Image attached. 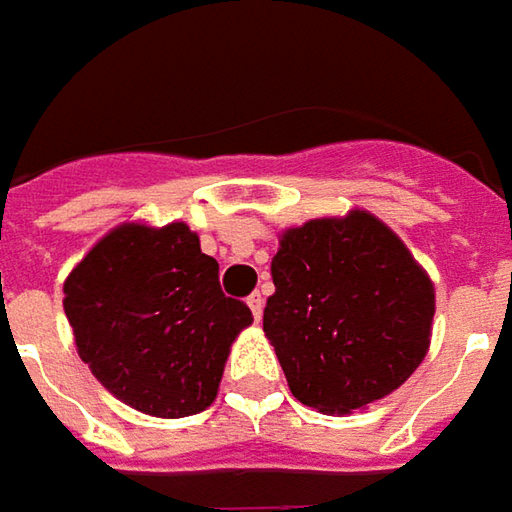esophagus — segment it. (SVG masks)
Returning <instances> with one entry per match:
<instances>
[{
  "label": "esophagus",
  "instance_id": "esophagus-1",
  "mask_svg": "<svg viewBox=\"0 0 512 512\" xmlns=\"http://www.w3.org/2000/svg\"><path fill=\"white\" fill-rule=\"evenodd\" d=\"M246 303H249V309H252V314H255V320H260V314H263V297H260V291L249 294V297H246Z\"/></svg>",
  "mask_w": 512,
  "mask_h": 512
}]
</instances>
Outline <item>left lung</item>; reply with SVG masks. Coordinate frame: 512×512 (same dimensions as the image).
I'll list each match as a JSON object with an SVG mask.
<instances>
[{
	"label": "left lung",
	"instance_id": "left-lung-1",
	"mask_svg": "<svg viewBox=\"0 0 512 512\" xmlns=\"http://www.w3.org/2000/svg\"><path fill=\"white\" fill-rule=\"evenodd\" d=\"M272 280L263 331L303 405L357 411L397 391L425 360L433 283L374 215L289 229L272 257Z\"/></svg>",
	"mask_w": 512,
	"mask_h": 512
}]
</instances>
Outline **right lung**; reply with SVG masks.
I'll return each mask as SVG.
<instances>
[{
  "instance_id": "1",
  "label": "right lung",
  "mask_w": 512,
  "mask_h": 512,
  "mask_svg": "<svg viewBox=\"0 0 512 512\" xmlns=\"http://www.w3.org/2000/svg\"><path fill=\"white\" fill-rule=\"evenodd\" d=\"M64 314L93 377L164 419L212 405L229 345L252 323L186 223H124L98 240L64 280Z\"/></svg>"
}]
</instances>
